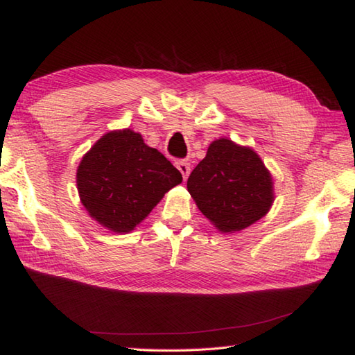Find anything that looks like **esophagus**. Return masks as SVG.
Returning <instances> with one entry per match:
<instances>
[{
  "label": "esophagus",
  "mask_w": 355,
  "mask_h": 355,
  "mask_svg": "<svg viewBox=\"0 0 355 355\" xmlns=\"http://www.w3.org/2000/svg\"><path fill=\"white\" fill-rule=\"evenodd\" d=\"M175 166H177V169L182 172L183 178H187V175H189V172H191V163L187 160H178V162H175Z\"/></svg>",
  "instance_id": "34e87169"
}]
</instances>
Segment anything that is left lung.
I'll list each match as a JSON object with an SVG mask.
<instances>
[{
  "label": "left lung",
  "instance_id": "obj_1",
  "mask_svg": "<svg viewBox=\"0 0 355 355\" xmlns=\"http://www.w3.org/2000/svg\"><path fill=\"white\" fill-rule=\"evenodd\" d=\"M187 191L215 227L230 233L261 220L273 202V182L261 158L227 139L209 146L187 178Z\"/></svg>",
  "mask_w": 355,
  "mask_h": 355
}]
</instances>
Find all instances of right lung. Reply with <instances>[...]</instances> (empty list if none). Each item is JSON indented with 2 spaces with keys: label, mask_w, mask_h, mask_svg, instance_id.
<instances>
[{
  "label": "right lung",
  "mask_w": 355,
  "mask_h": 355,
  "mask_svg": "<svg viewBox=\"0 0 355 355\" xmlns=\"http://www.w3.org/2000/svg\"><path fill=\"white\" fill-rule=\"evenodd\" d=\"M76 178L88 214L117 233L131 232L183 180L168 158L131 130L97 140L82 158Z\"/></svg>",
  "instance_id": "1"
}]
</instances>
